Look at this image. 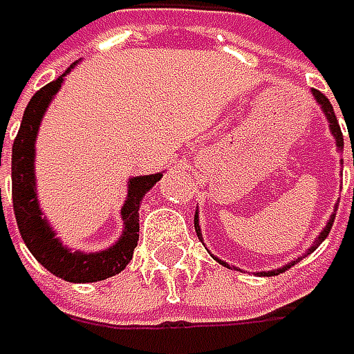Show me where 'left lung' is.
<instances>
[{"label": "left lung", "mask_w": 354, "mask_h": 354, "mask_svg": "<svg viewBox=\"0 0 354 354\" xmlns=\"http://www.w3.org/2000/svg\"><path fill=\"white\" fill-rule=\"evenodd\" d=\"M312 94H314V98H316V102H318L322 110H324V114H326V118H328V122H330V133L334 135V139H336V147L338 149H342L344 147V139H342V131H340V124H338V120H336V114H334V108L330 104V100L318 92V90H312ZM353 135V133H351ZM351 143H353V137H351ZM353 164H354V147H353ZM336 209H338V205H336ZM334 215L336 213H332V217L328 219V223H326V227L322 230V234H319L318 238H316V242H314V246L310 248V252H314L316 248L328 238V234H330V230H332V223H334ZM194 230H196V236H198V240L203 242V238H201V227H198V211H196V215H194ZM215 258V256H213ZM215 260H219V258H215ZM299 260V258H297ZM297 260H293V262H289L287 266H281V268H277V270H270V272H258V274H266V277H270V274H279V272H285L287 268H291ZM221 264H225L223 260H219ZM227 266V264H225Z\"/></svg>", "instance_id": "8db88e82"}]
</instances>
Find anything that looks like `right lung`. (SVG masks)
<instances>
[{"label": "right lung", "instance_id": "add662e5", "mask_svg": "<svg viewBox=\"0 0 354 354\" xmlns=\"http://www.w3.org/2000/svg\"><path fill=\"white\" fill-rule=\"evenodd\" d=\"M73 65L55 82L40 88L24 110L20 131L12 145V201H14L16 223H18L24 244L48 272L69 283H96V281H104L108 277L118 274L131 262L133 250L139 242L141 198L162 178V174L135 176L129 180L127 201L120 209L124 230L114 246L106 248L102 252L86 254V252H73L65 248L59 242V238H55V232L48 225L46 217H42V211L36 198L35 141L46 108L50 104L53 96L61 90V84L65 75L73 69Z\"/></svg>", "mask_w": 354, "mask_h": 354}]
</instances>
